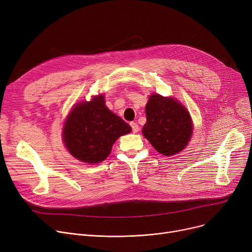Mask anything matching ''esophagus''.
<instances>
[{"instance_id": "obj_1", "label": "esophagus", "mask_w": 252, "mask_h": 252, "mask_svg": "<svg viewBox=\"0 0 252 252\" xmlns=\"http://www.w3.org/2000/svg\"><path fill=\"white\" fill-rule=\"evenodd\" d=\"M130 127H131V129H133V133H138L139 131V125L136 123V122H131L130 124Z\"/></svg>"}]
</instances>
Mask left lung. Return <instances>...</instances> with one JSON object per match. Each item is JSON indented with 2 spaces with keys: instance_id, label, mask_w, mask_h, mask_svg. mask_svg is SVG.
I'll list each match as a JSON object with an SVG mask.
<instances>
[{
  "instance_id": "left-lung-1",
  "label": "left lung",
  "mask_w": 252,
  "mask_h": 252,
  "mask_svg": "<svg viewBox=\"0 0 252 252\" xmlns=\"http://www.w3.org/2000/svg\"><path fill=\"white\" fill-rule=\"evenodd\" d=\"M145 111L147 122L142 131L155 150L170 156L186 147L192 136V121L179 101L151 95Z\"/></svg>"
}]
</instances>
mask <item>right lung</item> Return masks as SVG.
I'll use <instances>...</instances> for the list:
<instances>
[{
	"label": "right lung",
	"mask_w": 252,
	"mask_h": 252,
	"mask_svg": "<svg viewBox=\"0 0 252 252\" xmlns=\"http://www.w3.org/2000/svg\"><path fill=\"white\" fill-rule=\"evenodd\" d=\"M130 126L105 105L104 96L75 105L63 127L66 148L76 159L98 163L107 158L114 142Z\"/></svg>",
	"instance_id": "obj_1"
}]
</instances>
